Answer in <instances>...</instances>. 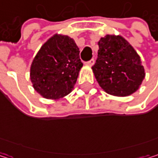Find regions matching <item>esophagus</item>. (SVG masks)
Returning a JSON list of instances; mask_svg holds the SVG:
<instances>
[{"label": "esophagus", "mask_w": 158, "mask_h": 158, "mask_svg": "<svg viewBox=\"0 0 158 158\" xmlns=\"http://www.w3.org/2000/svg\"><path fill=\"white\" fill-rule=\"evenodd\" d=\"M94 61H95V60H94L93 58H91L90 60H89V61L86 62V65H88V66H92V65L94 64Z\"/></svg>", "instance_id": "1"}]
</instances>
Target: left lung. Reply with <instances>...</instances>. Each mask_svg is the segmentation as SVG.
<instances>
[{"instance_id":"left-lung-1","label":"left lung","mask_w":158,"mask_h":158,"mask_svg":"<svg viewBox=\"0 0 158 158\" xmlns=\"http://www.w3.org/2000/svg\"><path fill=\"white\" fill-rule=\"evenodd\" d=\"M98 45L92 70L100 86L107 93L120 97L136 91L145 74L133 47L122 36L110 35L101 38Z\"/></svg>"}]
</instances>
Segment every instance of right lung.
<instances>
[{
  "instance_id": "obj_1",
  "label": "right lung",
  "mask_w": 158,
  "mask_h": 158,
  "mask_svg": "<svg viewBox=\"0 0 158 158\" xmlns=\"http://www.w3.org/2000/svg\"><path fill=\"white\" fill-rule=\"evenodd\" d=\"M82 66L74 40L55 35L33 60L30 70L33 87L44 98H62L72 90Z\"/></svg>"
}]
</instances>
